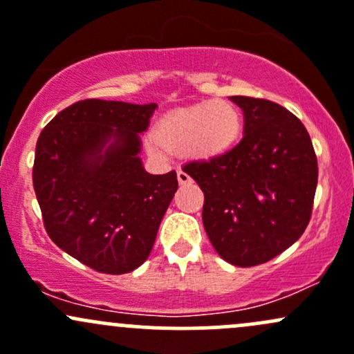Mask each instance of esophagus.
<instances>
[{
    "label": "esophagus",
    "instance_id": "34e87169",
    "mask_svg": "<svg viewBox=\"0 0 354 354\" xmlns=\"http://www.w3.org/2000/svg\"><path fill=\"white\" fill-rule=\"evenodd\" d=\"M177 180L180 185H185V184H191L192 178H191V176H187L184 170H177Z\"/></svg>",
    "mask_w": 354,
    "mask_h": 354
}]
</instances>
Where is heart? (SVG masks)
I'll return each instance as SVG.
<instances>
[{"label":"heart","mask_w":354,"mask_h":354,"mask_svg":"<svg viewBox=\"0 0 354 354\" xmlns=\"http://www.w3.org/2000/svg\"><path fill=\"white\" fill-rule=\"evenodd\" d=\"M243 116L231 101L209 100L165 115L155 127V140L170 151H182L196 162H211L238 145ZM151 151L162 155L158 145Z\"/></svg>","instance_id":"1"}]
</instances>
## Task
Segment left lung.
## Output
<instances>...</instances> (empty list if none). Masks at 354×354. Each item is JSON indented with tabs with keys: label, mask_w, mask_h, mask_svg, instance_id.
I'll list each match as a JSON object with an SVG mask.
<instances>
[{
	"label": "left lung",
	"mask_w": 354,
	"mask_h": 354,
	"mask_svg": "<svg viewBox=\"0 0 354 354\" xmlns=\"http://www.w3.org/2000/svg\"><path fill=\"white\" fill-rule=\"evenodd\" d=\"M245 118L243 138L184 172L204 192L203 223L219 257L236 267L265 263L294 245L309 224L317 158L306 127L277 102L231 96Z\"/></svg>",
	"instance_id": "1"
}]
</instances>
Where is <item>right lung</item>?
Listing matches in <instances>:
<instances>
[{"instance_id": "right-lung-1", "label": "right lung", "mask_w": 354, "mask_h": 354, "mask_svg": "<svg viewBox=\"0 0 354 354\" xmlns=\"http://www.w3.org/2000/svg\"><path fill=\"white\" fill-rule=\"evenodd\" d=\"M157 104L84 100L40 133L33 189L52 241L101 273L133 272L153 248L177 174H148L142 135Z\"/></svg>"}]
</instances>
